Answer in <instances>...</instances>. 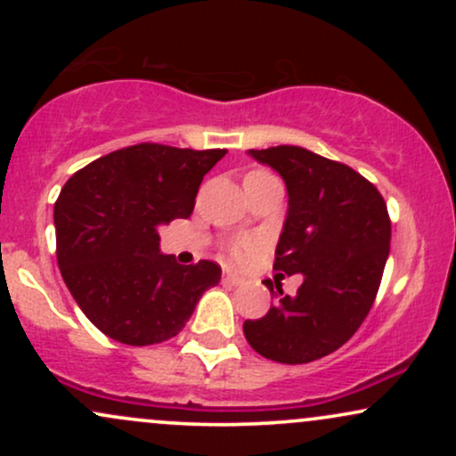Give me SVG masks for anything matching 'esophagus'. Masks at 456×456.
Wrapping results in <instances>:
<instances>
[{
	"instance_id": "1",
	"label": "esophagus",
	"mask_w": 456,
	"mask_h": 456,
	"mask_svg": "<svg viewBox=\"0 0 456 456\" xmlns=\"http://www.w3.org/2000/svg\"><path fill=\"white\" fill-rule=\"evenodd\" d=\"M223 282H224V285L238 287V285H242L244 279H242V276L233 274V272H224V274H223Z\"/></svg>"
}]
</instances>
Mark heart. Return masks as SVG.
Masks as SVG:
<instances>
[{"instance_id": "obj_1", "label": "heart", "mask_w": 456, "mask_h": 456, "mask_svg": "<svg viewBox=\"0 0 456 456\" xmlns=\"http://www.w3.org/2000/svg\"><path fill=\"white\" fill-rule=\"evenodd\" d=\"M250 246H253V244H250V242H246V240H244V242L235 244L233 253H235V255H246V253H248V250H250Z\"/></svg>"}]
</instances>
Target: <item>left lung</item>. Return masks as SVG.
Returning <instances> with one entry per match:
<instances>
[{
    "label": "left lung",
    "mask_w": 456,
    "mask_h": 456,
    "mask_svg": "<svg viewBox=\"0 0 456 456\" xmlns=\"http://www.w3.org/2000/svg\"><path fill=\"white\" fill-rule=\"evenodd\" d=\"M287 186V218L274 270L302 274L296 296H279L261 319H246L255 352L306 364L354 337L378 296L390 253V218L379 191L352 167L297 145L248 150Z\"/></svg>",
    "instance_id": "1"
}]
</instances>
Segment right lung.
I'll use <instances>...</instances> for the list:
<instances>
[{"label": "right lung", "instance_id": "right-lung-1", "mask_svg": "<svg viewBox=\"0 0 456 456\" xmlns=\"http://www.w3.org/2000/svg\"><path fill=\"white\" fill-rule=\"evenodd\" d=\"M227 150L139 143L83 167L55 201L57 264L78 308L124 345L175 337L203 291L218 285L214 261L180 265L160 253L159 227L188 218L203 175Z\"/></svg>", "mask_w": 456, "mask_h": 456}]
</instances>
